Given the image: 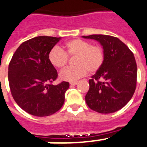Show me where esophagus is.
Masks as SVG:
<instances>
[{
  "instance_id": "34e87169",
  "label": "esophagus",
  "mask_w": 147,
  "mask_h": 147,
  "mask_svg": "<svg viewBox=\"0 0 147 147\" xmlns=\"http://www.w3.org/2000/svg\"><path fill=\"white\" fill-rule=\"evenodd\" d=\"M77 84H78V81H71V82H70V85H72V86H75V85H76Z\"/></svg>"
}]
</instances>
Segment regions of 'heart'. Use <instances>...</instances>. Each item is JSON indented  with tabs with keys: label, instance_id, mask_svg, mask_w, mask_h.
<instances>
[{
	"label": "heart",
	"instance_id": "1",
	"mask_svg": "<svg viewBox=\"0 0 147 147\" xmlns=\"http://www.w3.org/2000/svg\"><path fill=\"white\" fill-rule=\"evenodd\" d=\"M64 51L57 47L49 52L48 58L51 64L58 69L63 68L69 57H75L74 66H69L60 72L63 81H75L86 75L95 74L101 68L105 59L104 50L99 45H91L89 42L81 39H74L63 45Z\"/></svg>",
	"mask_w": 147,
	"mask_h": 147
}]
</instances>
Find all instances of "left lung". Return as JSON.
Masks as SVG:
<instances>
[{"label":"left lung","mask_w":147,"mask_h":147,"mask_svg":"<svg viewBox=\"0 0 147 147\" xmlns=\"http://www.w3.org/2000/svg\"><path fill=\"white\" fill-rule=\"evenodd\" d=\"M100 43L105 59L101 68L89 80L86 104L99 113H112L132 98L137 83V64L132 52L116 37L106 35L83 36Z\"/></svg>","instance_id":"1"}]
</instances>
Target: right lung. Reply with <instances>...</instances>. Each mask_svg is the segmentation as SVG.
I'll list each match as a JSON object with an SVG mask.
<instances>
[{
  "label": "right lung",
  "mask_w": 147,
  "mask_h": 147,
  "mask_svg": "<svg viewBox=\"0 0 147 147\" xmlns=\"http://www.w3.org/2000/svg\"><path fill=\"white\" fill-rule=\"evenodd\" d=\"M61 38L38 36L23 42L9 64L10 91L18 105L29 114L45 117L61 109L69 84L52 82L58 72L48 55Z\"/></svg>",
  "instance_id": "1"
}]
</instances>
